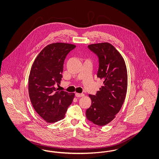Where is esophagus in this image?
<instances>
[{"label": "esophagus", "instance_id": "obj_1", "mask_svg": "<svg viewBox=\"0 0 159 159\" xmlns=\"http://www.w3.org/2000/svg\"><path fill=\"white\" fill-rule=\"evenodd\" d=\"M84 96L83 93H76V97H82Z\"/></svg>", "mask_w": 159, "mask_h": 159}]
</instances>
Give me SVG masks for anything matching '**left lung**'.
<instances>
[{
  "label": "left lung",
  "instance_id": "1",
  "mask_svg": "<svg viewBox=\"0 0 159 159\" xmlns=\"http://www.w3.org/2000/svg\"><path fill=\"white\" fill-rule=\"evenodd\" d=\"M88 47L98 58L97 77L103 80V86L95 95H89L92 104L86 116L88 120L102 126L113 120L124 102L128 88L127 69L120 53L110 43Z\"/></svg>",
  "mask_w": 159,
  "mask_h": 159
}]
</instances>
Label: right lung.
I'll use <instances>...</instances> for the list:
<instances>
[{"label":"right lung","instance_id":"right-lung-1","mask_svg":"<svg viewBox=\"0 0 159 159\" xmlns=\"http://www.w3.org/2000/svg\"><path fill=\"white\" fill-rule=\"evenodd\" d=\"M76 46L64 43L46 46L39 53L31 68L29 93L38 114L48 123L63 119L75 97L74 93L58 91L66 56Z\"/></svg>","mask_w":159,"mask_h":159}]
</instances>
